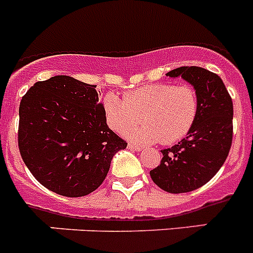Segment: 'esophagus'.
Here are the masks:
<instances>
[{
    "label": "esophagus",
    "mask_w": 253,
    "mask_h": 253,
    "mask_svg": "<svg viewBox=\"0 0 253 253\" xmlns=\"http://www.w3.org/2000/svg\"><path fill=\"white\" fill-rule=\"evenodd\" d=\"M128 148L131 149V151H142V148H140V147L135 146V144H133V143H129Z\"/></svg>",
    "instance_id": "1"
}]
</instances>
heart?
Wrapping results in <instances>:
<instances>
[{"instance_id":"obj_1","label":"heart","mask_w":253,"mask_h":253,"mask_svg":"<svg viewBox=\"0 0 253 253\" xmlns=\"http://www.w3.org/2000/svg\"><path fill=\"white\" fill-rule=\"evenodd\" d=\"M102 109L110 129L120 134L126 133L133 142L142 146L157 142L173 144L195 124L199 97L189 84H149L125 92L124 100L114 92L106 93ZM139 120L142 126L131 131Z\"/></svg>"}]
</instances>
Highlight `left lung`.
I'll return each instance as SVG.
<instances>
[{
  "label": "left lung",
  "mask_w": 253,
  "mask_h": 253,
  "mask_svg": "<svg viewBox=\"0 0 253 253\" xmlns=\"http://www.w3.org/2000/svg\"><path fill=\"white\" fill-rule=\"evenodd\" d=\"M166 76L184 78L195 88L199 113L186 137L161 151L160 166L149 175L167 193H189L211 180L227 160L233 137V102L222 78L202 67H178Z\"/></svg>",
  "instance_id": "8db88e82"
}]
</instances>
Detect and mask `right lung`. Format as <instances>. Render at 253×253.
I'll list each match as a JSON object with an SVG mask.
<instances>
[{
  "instance_id": "obj_1",
  "label": "right lung",
  "mask_w": 253,
  "mask_h": 253,
  "mask_svg": "<svg viewBox=\"0 0 253 253\" xmlns=\"http://www.w3.org/2000/svg\"><path fill=\"white\" fill-rule=\"evenodd\" d=\"M95 87L54 76L30 87L20 102L22 161L40 184L59 195L95 191L114 154L128 144L107 126Z\"/></svg>"
}]
</instances>
